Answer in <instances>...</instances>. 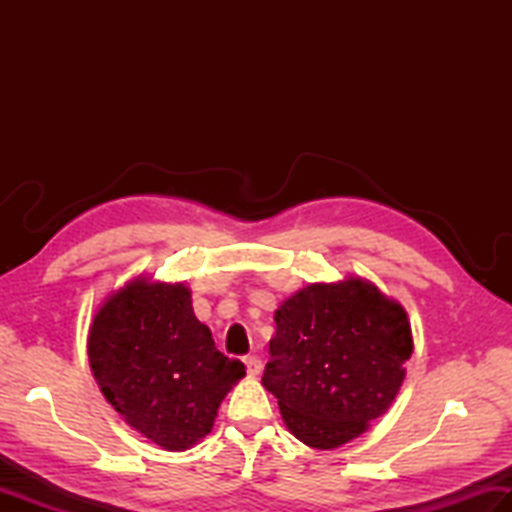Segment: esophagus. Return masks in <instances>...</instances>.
Wrapping results in <instances>:
<instances>
[{
    "label": "esophagus",
    "instance_id": "34e87169",
    "mask_svg": "<svg viewBox=\"0 0 512 512\" xmlns=\"http://www.w3.org/2000/svg\"><path fill=\"white\" fill-rule=\"evenodd\" d=\"M244 365H246V374L248 376H257L262 372V361H259L257 356H246L244 358Z\"/></svg>",
    "mask_w": 512,
    "mask_h": 512
}]
</instances>
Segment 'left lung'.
I'll use <instances>...</instances> for the list:
<instances>
[{
	"mask_svg": "<svg viewBox=\"0 0 512 512\" xmlns=\"http://www.w3.org/2000/svg\"><path fill=\"white\" fill-rule=\"evenodd\" d=\"M262 383L288 431L312 449H336L383 416L413 352L405 308L372 281L310 284L275 312Z\"/></svg>",
	"mask_w": 512,
	"mask_h": 512,
	"instance_id": "left-lung-1",
	"label": "left lung"
}]
</instances>
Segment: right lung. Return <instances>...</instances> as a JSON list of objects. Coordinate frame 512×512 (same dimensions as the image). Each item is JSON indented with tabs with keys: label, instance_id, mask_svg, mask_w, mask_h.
<instances>
[{
	"label": "right lung",
	"instance_id": "obj_1",
	"mask_svg": "<svg viewBox=\"0 0 512 512\" xmlns=\"http://www.w3.org/2000/svg\"><path fill=\"white\" fill-rule=\"evenodd\" d=\"M88 356L105 400L165 451L209 436L224 396L246 376L195 319L191 290L136 277L96 310Z\"/></svg>",
	"mask_w": 512,
	"mask_h": 512
}]
</instances>
